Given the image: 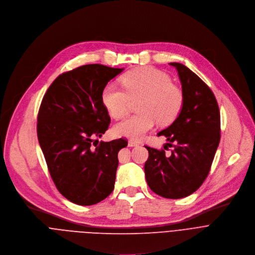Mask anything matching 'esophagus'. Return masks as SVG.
Here are the masks:
<instances>
[{
	"label": "esophagus",
	"instance_id": "obj_1",
	"mask_svg": "<svg viewBox=\"0 0 255 255\" xmlns=\"http://www.w3.org/2000/svg\"><path fill=\"white\" fill-rule=\"evenodd\" d=\"M128 146H130V147H131V146H137V145H138V143H137L136 141H134V140H131V139H130V140H128Z\"/></svg>",
	"mask_w": 255,
	"mask_h": 255
}]
</instances>
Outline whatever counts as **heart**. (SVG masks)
<instances>
[{
	"label": "heart",
	"instance_id": "b5f03b06",
	"mask_svg": "<svg viewBox=\"0 0 255 255\" xmlns=\"http://www.w3.org/2000/svg\"><path fill=\"white\" fill-rule=\"evenodd\" d=\"M124 87L109 83L101 93L103 104L114 119H122L128 114L130 98H140L138 112L117 124L115 132L131 139H140L155 127L173 123L184 106L183 90L173 84L172 78L155 68L137 69L126 73Z\"/></svg>",
	"mask_w": 255,
	"mask_h": 255
}]
</instances>
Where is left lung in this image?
<instances>
[{
	"label": "left lung",
	"mask_w": 255,
	"mask_h": 255,
	"mask_svg": "<svg viewBox=\"0 0 255 255\" xmlns=\"http://www.w3.org/2000/svg\"><path fill=\"white\" fill-rule=\"evenodd\" d=\"M178 71L184 106L174 123L158 132L172 146L170 154L145 145V180L152 192L169 199L193 194L209 174L220 141V113L211 89L182 63L172 62Z\"/></svg>",
	"instance_id": "8db88e82"
}]
</instances>
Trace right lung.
I'll return each mask as SVG.
<instances>
[{"label": "right lung", "mask_w": 255, "mask_h": 255, "mask_svg": "<svg viewBox=\"0 0 255 255\" xmlns=\"http://www.w3.org/2000/svg\"><path fill=\"white\" fill-rule=\"evenodd\" d=\"M123 70L80 66L59 75L41 103L37 135L49 173L58 191L77 205L96 204L114 191L118 154L128 142L95 137L103 136L111 123L101 93Z\"/></svg>", "instance_id": "add662e5"}]
</instances>
